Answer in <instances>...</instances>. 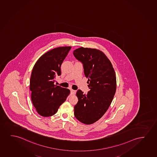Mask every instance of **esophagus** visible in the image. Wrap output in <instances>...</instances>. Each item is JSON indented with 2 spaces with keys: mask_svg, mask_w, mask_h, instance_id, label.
<instances>
[{
  "mask_svg": "<svg viewBox=\"0 0 157 157\" xmlns=\"http://www.w3.org/2000/svg\"><path fill=\"white\" fill-rule=\"evenodd\" d=\"M71 90V94H75V90Z\"/></svg>",
  "mask_w": 157,
  "mask_h": 157,
  "instance_id": "1",
  "label": "esophagus"
}]
</instances>
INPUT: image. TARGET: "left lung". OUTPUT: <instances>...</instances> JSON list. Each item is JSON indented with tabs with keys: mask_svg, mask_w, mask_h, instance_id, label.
Segmentation results:
<instances>
[{
	"mask_svg": "<svg viewBox=\"0 0 157 157\" xmlns=\"http://www.w3.org/2000/svg\"><path fill=\"white\" fill-rule=\"evenodd\" d=\"M73 55L83 65L90 89L86 94L77 90L74 115L80 122L91 124L103 116L112 103L116 92V75L110 61L99 50L79 48Z\"/></svg>",
	"mask_w": 157,
	"mask_h": 157,
	"instance_id": "left-lung-1",
	"label": "left lung"
}]
</instances>
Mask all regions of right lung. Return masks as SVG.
<instances>
[{"label":"right lung","instance_id":"add662e5","mask_svg":"<svg viewBox=\"0 0 157 157\" xmlns=\"http://www.w3.org/2000/svg\"><path fill=\"white\" fill-rule=\"evenodd\" d=\"M71 47H58L43 54L33 67L30 79L33 104L39 115L52 116L64 102L70 91L54 84L61 75L60 67Z\"/></svg>","mask_w":157,"mask_h":157}]
</instances>
